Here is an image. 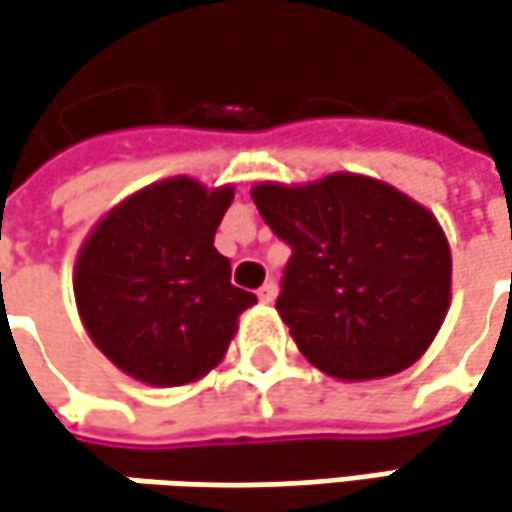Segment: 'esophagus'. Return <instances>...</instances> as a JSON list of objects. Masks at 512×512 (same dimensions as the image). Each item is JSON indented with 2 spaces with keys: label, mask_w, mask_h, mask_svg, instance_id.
<instances>
[{
  "label": "esophagus",
  "mask_w": 512,
  "mask_h": 512,
  "mask_svg": "<svg viewBox=\"0 0 512 512\" xmlns=\"http://www.w3.org/2000/svg\"><path fill=\"white\" fill-rule=\"evenodd\" d=\"M257 298H260L263 304H272V301L278 298V284H275V281H266V284L257 289Z\"/></svg>",
  "instance_id": "obj_1"
}]
</instances>
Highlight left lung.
<instances>
[{
	"label": "left lung",
	"instance_id": "obj_1",
	"mask_svg": "<svg viewBox=\"0 0 512 512\" xmlns=\"http://www.w3.org/2000/svg\"><path fill=\"white\" fill-rule=\"evenodd\" d=\"M252 199L292 249L275 307L318 371L379 379L426 353L449 310L452 255L423 205L356 173L263 182Z\"/></svg>",
	"mask_w": 512,
	"mask_h": 512
}]
</instances>
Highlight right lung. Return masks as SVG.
I'll list each match as a JSON object with an SVG mask.
<instances>
[{
  "mask_svg": "<svg viewBox=\"0 0 512 512\" xmlns=\"http://www.w3.org/2000/svg\"><path fill=\"white\" fill-rule=\"evenodd\" d=\"M234 188L173 176L115 205L75 263V301L106 359L138 382L173 388L205 376L257 298L231 284L214 234Z\"/></svg>",
  "mask_w": 512,
  "mask_h": 512,
  "instance_id": "add662e5",
  "label": "right lung"
}]
</instances>
